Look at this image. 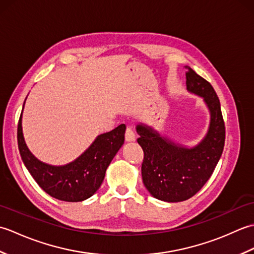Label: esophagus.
Listing matches in <instances>:
<instances>
[{
    "label": "esophagus",
    "mask_w": 254,
    "mask_h": 254,
    "mask_svg": "<svg viewBox=\"0 0 254 254\" xmlns=\"http://www.w3.org/2000/svg\"><path fill=\"white\" fill-rule=\"evenodd\" d=\"M126 139L127 142H132V141H135L136 139V135H135V132H134L133 127L127 126V131H126Z\"/></svg>",
    "instance_id": "1"
}]
</instances>
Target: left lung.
<instances>
[{
	"label": "left lung",
	"instance_id": "8db88e82",
	"mask_svg": "<svg viewBox=\"0 0 254 254\" xmlns=\"http://www.w3.org/2000/svg\"><path fill=\"white\" fill-rule=\"evenodd\" d=\"M186 68L188 90L203 97L210 112L209 128L203 141L186 148L160 136L152 127H136L137 143L144 152V186L154 197L165 202H182L195 195L212 176L225 145V122L213 86L190 66Z\"/></svg>",
	"mask_w": 254,
	"mask_h": 254
}]
</instances>
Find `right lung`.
<instances>
[{
	"label": "right lung",
	"instance_id": "obj_1",
	"mask_svg": "<svg viewBox=\"0 0 254 254\" xmlns=\"http://www.w3.org/2000/svg\"><path fill=\"white\" fill-rule=\"evenodd\" d=\"M124 133L126 126L121 124L115 130L101 134L73 163L59 167L41 163L29 152L21 130V115L17 142L26 168L42 190L60 201L80 202L90 197L101 186L108 166L124 143Z\"/></svg>",
	"mask_w": 254,
	"mask_h": 254
}]
</instances>
